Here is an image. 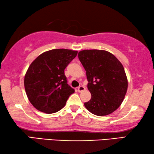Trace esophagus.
Masks as SVG:
<instances>
[{
    "label": "esophagus",
    "mask_w": 154,
    "mask_h": 154,
    "mask_svg": "<svg viewBox=\"0 0 154 154\" xmlns=\"http://www.w3.org/2000/svg\"><path fill=\"white\" fill-rule=\"evenodd\" d=\"M85 90V87L84 86H82V85H80V86L78 87V91L79 92H82Z\"/></svg>",
    "instance_id": "34e87169"
}]
</instances>
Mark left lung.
<instances>
[{"label":"left lung","instance_id":"1","mask_svg":"<svg viewBox=\"0 0 154 154\" xmlns=\"http://www.w3.org/2000/svg\"><path fill=\"white\" fill-rule=\"evenodd\" d=\"M78 56L86 71L87 87L91 94V98L85 103V106L97 116L113 112L122 104L128 89L122 64L106 50H85Z\"/></svg>","mask_w":154,"mask_h":154}]
</instances>
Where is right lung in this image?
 Masks as SVG:
<instances>
[{"mask_svg": "<svg viewBox=\"0 0 154 154\" xmlns=\"http://www.w3.org/2000/svg\"><path fill=\"white\" fill-rule=\"evenodd\" d=\"M77 51L54 49L40 54L30 65L24 87L31 104L39 111L51 114L65 106L74 89L67 84L64 70Z\"/></svg>", "mask_w": 154, "mask_h": 154, "instance_id": "right-lung-1", "label": "right lung"}]
</instances>
